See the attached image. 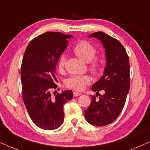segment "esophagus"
Returning a JSON list of instances; mask_svg holds the SVG:
<instances>
[{
	"label": "esophagus",
	"instance_id": "34e87169",
	"mask_svg": "<svg viewBox=\"0 0 150 150\" xmlns=\"http://www.w3.org/2000/svg\"><path fill=\"white\" fill-rule=\"evenodd\" d=\"M81 95V93H78V92H73V95H74V97H77V96H79V95Z\"/></svg>",
	"mask_w": 150,
	"mask_h": 150
}]
</instances>
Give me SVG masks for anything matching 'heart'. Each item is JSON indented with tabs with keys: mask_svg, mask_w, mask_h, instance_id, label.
Masks as SVG:
<instances>
[{
	"mask_svg": "<svg viewBox=\"0 0 150 150\" xmlns=\"http://www.w3.org/2000/svg\"><path fill=\"white\" fill-rule=\"evenodd\" d=\"M73 52L79 58L85 62H88L90 71L93 75H98L101 73L102 60L99 57L95 56L96 49L94 46L86 40H81L77 42L73 48ZM66 58L64 55L59 57L57 62L59 71H62L64 67ZM91 79L88 75H73L67 81V86L75 91H81L86 86L91 83Z\"/></svg>",
	"mask_w": 150,
	"mask_h": 150,
	"instance_id": "1",
	"label": "heart"
}]
</instances>
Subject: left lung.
Wrapping results in <instances>:
<instances>
[{"instance_id": "8db88e82", "label": "left lung", "mask_w": 150, "mask_h": 150, "mask_svg": "<svg viewBox=\"0 0 150 150\" xmlns=\"http://www.w3.org/2000/svg\"><path fill=\"white\" fill-rule=\"evenodd\" d=\"M88 37L96 38L103 44L106 66L102 77L92 86L96 95L91 96L85 117L92 125L104 126L113 122L124 107L130 87L129 57L120 42L103 32H95ZM101 90L105 92L103 96L99 94Z\"/></svg>"}]
</instances>
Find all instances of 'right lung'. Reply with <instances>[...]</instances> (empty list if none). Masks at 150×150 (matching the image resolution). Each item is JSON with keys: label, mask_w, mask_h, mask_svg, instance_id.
Wrapping results in <instances>:
<instances>
[{"label": "right lung", "mask_w": 150, "mask_h": 150, "mask_svg": "<svg viewBox=\"0 0 150 150\" xmlns=\"http://www.w3.org/2000/svg\"><path fill=\"white\" fill-rule=\"evenodd\" d=\"M71 35L47 32L35 37L25 50L21 65L23 99L30 118L38 127L47 130L58 128L63 123V106L73 97L71 91L55 97L52 89L57 88L55 68L67 49ZM59 90V89H58Z\"/></svg>", "instance_id": "add662e5"}]
</instances>
